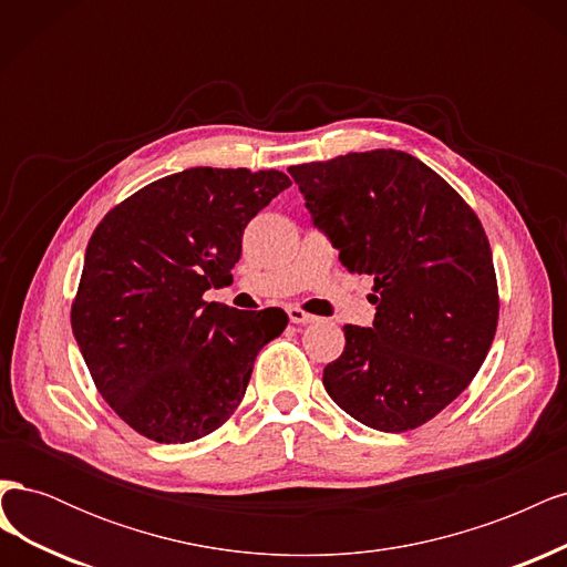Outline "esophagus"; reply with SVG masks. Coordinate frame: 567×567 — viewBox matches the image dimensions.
<instances>
[{
    "mask_svg": "<svg viewBox=\"0 0 567 567\" xmlns=\"http://www.w3.org/2000/svg\"><path fill=\"white\" fill-rule=\"evenodd\" d=\"M288 319H290V323H312L317 317H312V315H307L305 310H300V307H288Z\"/></svg>",
    "mask_w": 567,
    "mask_h": 567,
    "instance_id": "34e87169",
    "label": "esophagus"
}]
</instances>
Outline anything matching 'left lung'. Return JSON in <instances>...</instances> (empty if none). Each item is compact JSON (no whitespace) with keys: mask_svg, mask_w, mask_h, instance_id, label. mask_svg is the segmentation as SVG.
Wrapping results in <instances>:
<instances>
[{"mask_svg":"<svg viewBox=\"0 0 567 567\" xmlns=\"http://www.w3.org/2000/svg\"><path fill=\"white\" fill-rule=\"evenodd\" d=\"M348 271L373 277L371 329L342 326L323 388L373 431H414L468 388L492 348L499 290L477 215L435 169L375 148L288 167Z\"/></svg>","mask_w":567,"mask_h":567,"instance_id":"left-lung-1","label":"left lung"}]
</instances>
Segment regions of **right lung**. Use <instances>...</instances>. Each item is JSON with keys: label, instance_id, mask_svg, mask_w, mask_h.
Wrapping results in <instances>:
<instances>
[{"label": "right lung", "instance_id": "add662e5", "mask_svg": "<svg viewBox=\"0 0 567 567\" xmlns=\"http://www.w3.org/2000/svg\"><path fill=\"white\" fill-rule=\"evenodd\" d=\"M288 186L279 169L192 167L140 188L99 221L73 336L101 398L140 435L194 442L241 404L257 352L288 317L203 293L231 281L246 225Z\"/></svg>", "mask_w": 567, "mask_h": 567}]
</instances>
